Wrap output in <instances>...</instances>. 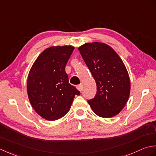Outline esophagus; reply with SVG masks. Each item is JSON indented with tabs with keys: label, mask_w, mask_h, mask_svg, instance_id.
<instances>
[{
	"label": "esophagus",
	"mask_w": 156,
	"mask_h": 156,
	"mask_svg": "<svg viewBox=\"0 0 156 156\" xmlns=\"http://www.w3.org/2000/svg\"><path fill=\"white\" fill-rule=\"evenodd\" d=\"M76 87H77V90H79V91H81V90H82V85H81V84L77 85V86H76Z\"/></svg>",
	"instance_id": "obj_1"
}]
</instances>
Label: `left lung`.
Segmentation results:
<instances>
[{
  "label": "left lung",
  "mask_w": 156,
  "mask_h": 156,
  "mask_svg": "<svg viewBox=\"0 0 156 156\" xmlns=\"http://www.w3.org/2000/svg\"><path fill=\"white\" fill-rule=\"evenodd\" d=\"M79 50L97 85L96 96L87 102L100 117L116 115L126 105L131 89L122 60L112 48L104 43L85 44Z\"/></svg>",
  "instance_id": "1"
}]
</instances>
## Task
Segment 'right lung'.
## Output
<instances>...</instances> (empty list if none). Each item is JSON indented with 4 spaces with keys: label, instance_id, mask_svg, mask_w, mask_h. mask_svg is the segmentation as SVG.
I'll return each instance as SVG.
<instances>
[{
    "label": "right lung",
    "instance_id": "add662e5",
    "mask_svg": "<svg viewBox=\"0 0 156 156\" xmlns=\"http://www.w3.org/2000/svg\"><path fill=\"white\" fill-rule=\"evenodd\" d=\"M74 48L50 47L40 54L27 77L28 98L35 111L48 120H56L67 113L80 91L69 83L65 66Z\"/></svg>",
    "mask_w": 156,
    "mask_h": 156
}]
</instances>
